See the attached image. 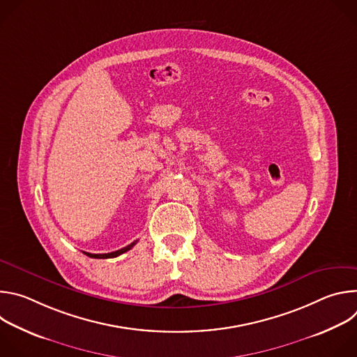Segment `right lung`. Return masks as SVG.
<instances>
[{"label": "right lung", "mask_w": 357, "mask_h": 357, "mask_svg": "<svg viewBox=\"0 0 357 357\" xmlns=\"http://www.w3.org/2000/svg\"><path fill=\"white\" fill-rule=\"evenodd\" d=\"M135 243H137V241H134V243L128 244V245H127V247H124V248H120V250H117V251H113V252H105V254H91V252H84V254H86V256L91 257V259H114V257L120 256V254H123V252H126V251L131 250V248L135 245Z\"/></svg>", "instance_id": "obj_1"}]
</instances>
